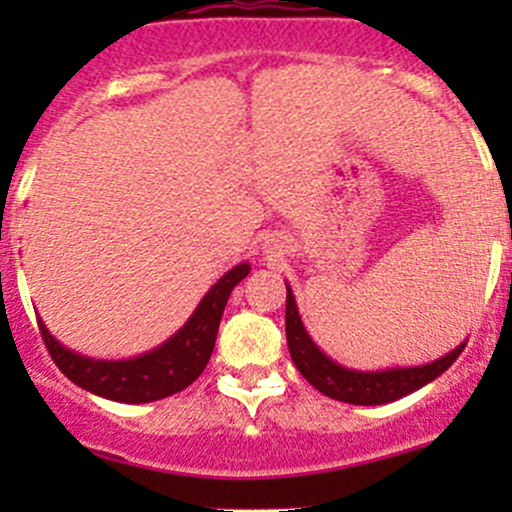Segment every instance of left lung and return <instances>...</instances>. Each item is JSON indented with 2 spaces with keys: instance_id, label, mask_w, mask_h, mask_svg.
Listing matches in <instances>:
<instances>
[{
  "instance_id": "left-lung-1",
  "label": "left lung",
  "mask_w": 512,
  "mask_h": 512,
  "mask_svg": "<svg viewBox=\"0 0 512 512\" xmlns=\"http://www.w3.org/2000/svg\"><path fill=\"white\" fill-rule=\"evenodd\" d=\"M285 329H287V347L292 354L294 366L299 374L309 381L317 391H322L329 399L344 401V404L356 406H379L389 401L401 399V396L414 394L416 389L426 386L428 381L438 379L453 361L458 359L466 344L456 347L441 359L431 361L423 366H399V369L386 371H354L347 366H339L337 361L329 359L312 337L304 329L299 319L297 302H294L292 289L287 285V312H285Z\"/></svg>"
}]
</instances>
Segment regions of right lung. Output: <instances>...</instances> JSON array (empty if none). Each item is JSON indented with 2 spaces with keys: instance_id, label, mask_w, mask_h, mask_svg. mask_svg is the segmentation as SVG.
I'll return each mask as SVG.
<instances>
[{
  "instance_id": "right-lung-1",
  "label": "right lung",
  "mask_w": 512,
  "mask_h": 512,
  "mask_svg": "<svg viewBox=\"0 0 512 512\" xmlns=\"http://www.w3.org/2000/svg\"><path fill=\"white\" fill-rule=\"evenodd\" d=\"M247 275H250L247 262L225 272L205 294L193 317L168 342H163L153 352L133 356V359L101 361L71 352L51 337L46 324L39 319L41 339H44L54 364L76 386L91 391V394L123 401V404H148V401L165 399V396L183 391L203 374L210 354H213L227 297L237 282L245 280Z\"/></svg>"
}]
</instances>
